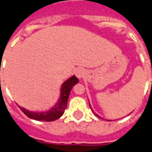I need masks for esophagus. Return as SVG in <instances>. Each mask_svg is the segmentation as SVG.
Listing matches in <instances>:
<instances>
[{"mask_svg": "<svg viewBox=\"0 0 152 152\" xmlns=\"http://www.w3.org/2000/svg\"><path fill=\"white\" fill-rule=\"evenodd\" d=\"M85 72L84 70L83 69H76V76H77V78L81 79L83 78V76H84Z\"/></svg>", "mask_w": 152, "mask_h": 152, "instance_id": "esophagus-1", "label": "esophagus"}]
</instances>
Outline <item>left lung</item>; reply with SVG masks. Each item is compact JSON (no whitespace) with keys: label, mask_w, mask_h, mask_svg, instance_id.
<instances>
[{"label":"left lung","mask_w":152,"mask_h":152,"mask_svg":"<svg viewBox=\"0 0 152 152\" xmlns=\"http://www.w3.org/2000/svg\"><path fill=\"white\" fill-rule=\"evenodd\" d=\"M90 107H91V104H90ZM91 110H92V112H93V113H94V115H95L96 116L99 117V118H102V117H101V116H99V115H97V114H96L95 112H94V111H93V109H92V108H91ZM107 120H108V121H109V120H108V119H107Z\"/></svg>","instance_id":"left-lung-1"}]
</instances>
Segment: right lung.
<instances>
[{
	"label": "right lung",
	"instance_id": "add662e5",
	"mask_svg": "<svg viewBox=\"0 0 152 152\" xmlns=\"http://www.w3.org/2000/svg\"><path fill=\"white\" fill-rule=\"evenodd\" d=\"M78 78H76V76L74 75L65 80L60 88V96L58 99V102L49 110L45 111V112H32V111L27 110L26 108H23L21 106H18V107L29 119L37 121H44V122H51V121L57 120L64 114L65 108H67L68 99H69L70 91L74 85L78 83Z\"/></svg>",
	"mask_w": 152,
	"mask_h": 152
}]
</instances>
